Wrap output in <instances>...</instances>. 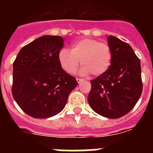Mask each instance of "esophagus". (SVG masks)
Wrapping results in <instances>:
<instances>
[{
  "label": "esophagus",
  "instance_id": "esophagus-1",
  "mask_svg": "<svg viewBox=\"0 0 153 153\" xmlns=\"http://www.w3.org/2000/svg\"><path fill=\"white\" fill-rule=\"evenodd\" d=\"M76 81H77L78 83H80L82 81H83V79H81V78H76Z\"/></svg>",
  "mask_w": 153,
  "mask_h": 153
}]
</instances>
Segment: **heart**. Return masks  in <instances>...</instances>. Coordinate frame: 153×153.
<instances>
[{
  "mask_svg": "<svg viewBox=\"0 0 153 153\" xmlns=\"http://www.w3.org/2000/svg\"><path fill=\"white\" fill-rule=\"evenodd\" d=\"M58 59L62 68L70 74L76 72L80 60L81 74L100 76L111 64L112 51L107 44L98 40L83 38L74 43L71 50H60Z\"/></svg>",
  "mask_w": 153,
  "mask_h": 153,
  "instance_id": "heart-1",
  "label": "heart"
}]
</instances>
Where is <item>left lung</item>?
<instances>
[{
    "label": "left lung",
    "instance_id": "1",
    "mask_svg": "<svg viewBox=\"0 0 153 153\" xmlns=\"http://www.w3.org/2000/svg\"><path fill=\"white\" fill-rule=\"evenodd\" d=\"M112 61L106 72L90 80V106L109 119L123 117L132 110L143 92L141 64L132 47L112 35L108 36Z\"/></svg>",
    "mask_w": 153,
    "mask_h": 153
}]
</instances>
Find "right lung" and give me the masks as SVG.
Segmentation results:
<instances>
[{"label": "right lung", "mask_w": 153, "mask_h": 153, "mask_svg": "<svg viewBox=\"0 0 153 153\" xmlns=\"http://www.w3.org/2000/svg\"><path fill=\"white\" fill-rule=\"evenodd\" d=\"M60 36L45 35L27 44L13 63L12 95L30 117L47 119L62 111L78 83L62 69L58 54Z\"/></svg>", "instance_id": "add662e5"}]
</instances>
